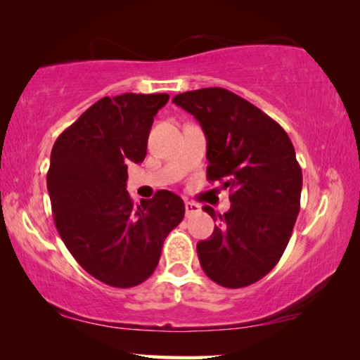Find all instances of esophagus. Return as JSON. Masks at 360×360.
I'll return each instance as SVG.
<instances>
[{
    "label": "esophagus",
    "instance_id": "obj_1",
    "mask_svg": "<svg viewBox=\"0 0 360 360\" xmlns=\"http://www.w3.org/2000/svg\"><path fill=\"white\" fill-rule=\"evenodd\" d=\"M200 211H201V206L193 203V201H186V203H185V213H186V216H188V218H191V216H195V214H198Z\"/></svg>",
    "mask_w": 360,
    "mask_h": 360
}]
</instances>
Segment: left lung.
Masks as SVG:
<instances>
[{
  "label": "left lung",
  "mask_w": 360,
  "mask_h": 360,
  "mask_svg": "<svg viewBox=\"0 0 360 360\" xmlns=\"http://www.w3.org/2000/svg\"><path fill=\"white\" fill-rule=\"evenodd\" d=\"M206 137V176L229 188L231 208L216 214L210 239L196 244L205 274L221 287L243 288L282 257L300 211L303 176L292 141L278 122L224 88L174 96Z\"/></svg>",
  "instance_id": "obj_1"
}]
</instances>
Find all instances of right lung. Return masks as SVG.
Listing matches in <instances>:
<instances>
[{"mask_svg": "<svg viewBox=\"0 0 360 360\" xmlns=\"http://www.w3.org/2000/svg\"><path fill=\"white\" fill-rule=\"evenodd\" d=\"M169 98H101L52 147L47 190L56 228L77 262L110 287L149 278L165 238L185 216L184 200L169 190L137 206L126 190L127 165L146 159L154 116Z\"/></svg>", "mask_w": 360, "mask_h": 360, "instance_id": "obj_1", "label": "right lung"}]
</instances>
